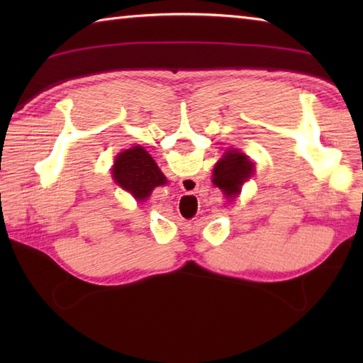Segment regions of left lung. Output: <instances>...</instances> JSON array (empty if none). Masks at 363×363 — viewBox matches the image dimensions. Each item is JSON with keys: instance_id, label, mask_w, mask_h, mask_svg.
Wrapping results in <instances>:
<instances>
[{"instance_id": "obj_1", "label": "left lung", "mask_w": 363, "mask_h": 363, "mask_svg": "<svg viewBox=\"0 0 363 363\" xmlns=\"http://www.w3.org/2000/svg\"><path fill=\"white\" fill-rule=\"evenodd\" d=\"M253 173V163L247 155L232 150L219 160L213 171V184L218 186L225 196H235L240 194L242 184Z\"/></svg>"}]
</instances>
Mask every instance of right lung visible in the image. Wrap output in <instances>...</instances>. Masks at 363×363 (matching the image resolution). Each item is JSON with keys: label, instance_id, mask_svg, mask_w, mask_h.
I'll use <instances>...</instances> for the list:
<instances>
[{"label": "right lung", "instance_id": "add662e5", "mask_svg": "<svg viewBox=\"0 0 363 363\" xmlns=\"http://www.w3.org/2000/svg\"><path fill=\"white\" fill-rule=\"evenodd\" d=\"M113 177L136 200H145L153 189L168 182L152 157L139 145L121 152L116 157Z\"/></svg>", "mask_w": 363, "mask_h": 363}]
</instances>
